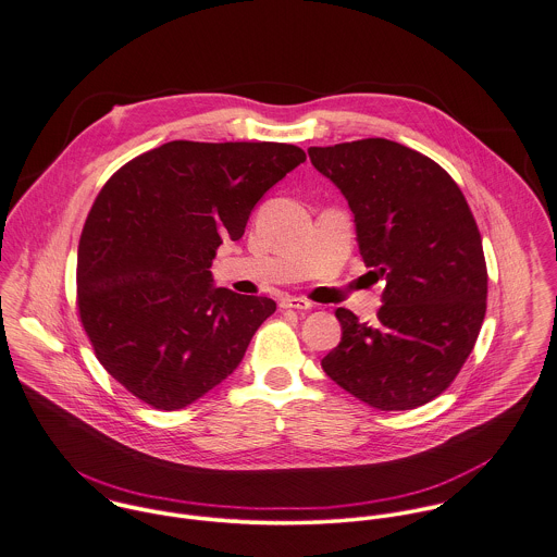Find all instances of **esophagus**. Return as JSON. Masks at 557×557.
<instances>
[{"mask_svg": "<svg viewBox=\"0 0 557 557\" xmlns=\"http://www.w3.org/2000/svg\"><path fill=\"white\" fill-rule=\"evenodd\" d=\"M280 308L284 310H299V312H308L314 308V304H310L308 299H301V297H284L280 301Z\"/></svg>", "mask_w": 557, "mask_h": 557, "instance_id": "obj_1", "label": "esophagus"}]
</instances>
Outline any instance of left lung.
Returning <instances> with one entry per match:
<instances>
[{
  "mask_svg": "<svg viewBox=\"0 0 557 557\" xmlns=\"http://www.w3.org/2000/svg\"><path fill=\"white\" fill-rule=\"evenodd\" d=\"M308 154L348 200L366 267L385 277L374 323L335 310L342 339L321 366L374 409L422 407L456 379L486 314L471 209L440 163L398 141L368 137Z\"/></svg>",
  "mask_w": 557,
  "mask_h": 557,
  "instance_id": "obj_1",
  "label": "left lung"
}]
</instances>
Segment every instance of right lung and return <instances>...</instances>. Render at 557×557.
<instances>
[{"label": "right lung", "instance_id": "add662e5", "mask_svg": "<svg viewBox=\"0 0 557 557\" xmlns=\"http://www.w3.org/2000/svg\"><path fill=\"white\" fill-rule=\"evenodd\" d=\"M304 161L293 144L176 139L103 185L79 238L77 308L97 359L135 398L183 409L236 370L275 301L213 288L209 269Z\"/></svg>", "mask_w": 557, "mask_h": 557}]
</instances>
